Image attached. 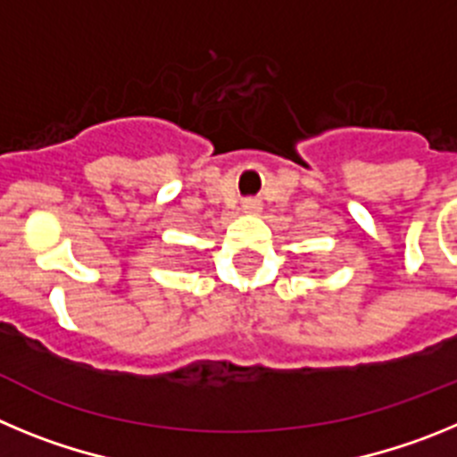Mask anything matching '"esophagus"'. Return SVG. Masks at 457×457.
Returning a JSON list of instances; mask_svg holds the SVG:
<instances>
[{"label":"esophagus","instance_id":"34e87169","mask_svg":"<svg viewBox=\"0 0 457 457\" xmlns=\"http://www.w3.org/2000/svg\"><path fill=\"white\" fill-rule=\"evenodd\" d=\"M242 210H245V212H258V210H261V201H258V199H245V201H242Z\"/></svg>","mask_w":457,"mask_h":457}]
</instances>
